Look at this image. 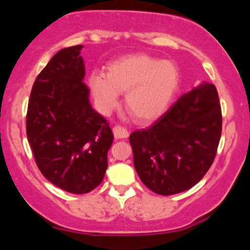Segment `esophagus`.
Instances as JSON below:
<instances>
[{"instance_id": "obj_1", "label": "esophagus", "mask_w": 250, "mask_h": 250, "mask_svg": "<svg viewBox=\"0 0 250 250\" xmlns=\"http://www.w3.org/2000/svg\"><path fill=\"white\" fill-rule=\"evenodd\" d=\"M113 134H114V137L116 139H125L128 138L129 136L127 129L121 127V125H115V127L113 128Z\"/></svg>"}]
</instances>
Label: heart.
<instances>
[{"label": "heart", "instance_id": "obj_1", "mask_svg": "<svg viewBox=\"0 0 250 250\" xmlns=\"http://www.w3.org/2000/svg\"><path fill=\"white\" fill-rule=\"evenodd\" d=\"M91 94L101 111L118 104L119 94L136 122L148 123L164 114L178 86V72L169 62L145 53H132L112 62L105 74L89 79Z\"/></svg>", "mask_w": 250, "mask_h": 250}]
</instances>
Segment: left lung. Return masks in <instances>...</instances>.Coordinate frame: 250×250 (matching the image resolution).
<instances>
[{"label":"left lung","instance_id":"left-lung-1","mask_svg":"<svg viewBox=\"0 0 250 250\" xmlns=\"http://www.w3.org/2000/svg\"><path fill=\"white\" fill-rule=\"evenodd\" d=\"M221 134L217 90L211 83L202 82L147 129L130 135L136 171L156 194L184 192L210 168Z\"/></svg>","mask_w":250,"mask_h":250}]
</instances>
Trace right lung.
<instances>
[{
    "label": "right lung",
    "instance_id": "1",
    "mask_svg": "<svg viewBox=\"0 0 250 250\" xmlns=\"http://www.w3.org/2000/svg\"><path fill=\"white\" fill-rule=\"evenodd\" d=\"M82 48L62 49L50 59L33 84L26 116L28 143L40 171L74 194L101 184L113 142L107 121L89 102Z\"/></svg>",
    "mask_w": 250,
    "mask_h": 250
}]
</instances>
